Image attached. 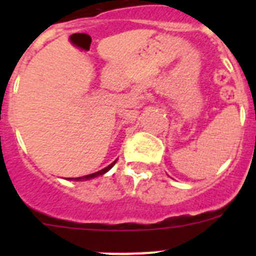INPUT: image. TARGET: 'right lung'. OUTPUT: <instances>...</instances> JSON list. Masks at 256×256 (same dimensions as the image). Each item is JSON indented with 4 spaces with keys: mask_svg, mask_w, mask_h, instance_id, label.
I'll list each match as a JSON object with an SVG mask.
<instances>
[{
    "mask_svg": "<svg viewBox=\"0 0 256 256\" xmlns=\"http://www.w3.org/2000/svg\"><path fill=\"white\" fill-rule=\"evenodd\" d=\"M116 161H118V160H115V161H114L112 164H110L109 166H108V167H105V168H102V170H100V171L95 172V174H86V176H82V177L70 178V180H92V178H96V177H99V176H102V174H106L108 171H110V170L112 168V166H114V164H116Z\"/></svg>",
    "mask_w": 256,
    "mask_h": 256,
    "instance_id": "obj_1",
    "label": "right lung"
}]
</instances>
